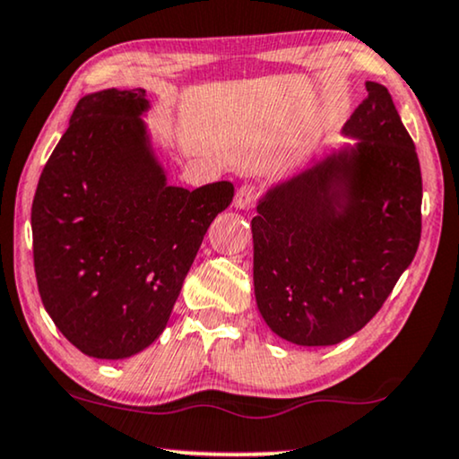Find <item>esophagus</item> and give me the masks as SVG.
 Masks as SVG:
<instances>
[{
	"instance_id": "1",
	"label": "esophagus",
	"mask_w": 459,
	"mask_h": 459,
	"mask_svg": "<svg viewBox=\"0 0 459 459\" xmlns=\"http://www.w3.org/2000/svg\"><path fill=\"white\" fill-rule=\"evenodd\" d=\"M257 199V189L254 185H243L235 195V205L238 210H251Z\"/></svg>"
}]
</instances>
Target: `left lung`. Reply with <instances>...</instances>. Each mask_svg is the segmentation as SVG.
<instances>
[{"instance_id": "8db88e82", "label": "left lung", "mask_w": 459, "mask_h": 459, "mask_svg": "<svg viewBox=\"0 0 459 459\" xmlns=\"http://www.w3.org/2000/svg\"><path fill=\"white\" fill-rule=\"evenodd\" d=\"M368 98L334 147L257 199L255 303L270 331L303 347L337 345L364 328L414 260L422 174L391 93Z\"/></svg>"}]
</instances>
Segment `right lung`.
<instances>
[{"instance_id": "right-lung-1", "label": "right lung", "mask_w": 459, "mask_h": 459, "mask_svg": "<svg viewBox=\"0 0 459 459\" xmlns=\"http://www.w3.org/2000/svg\"><path fill=\"white\" fill-rule=\"evenodd\" d=\"M150 108L145 89L81 98L35 191L39 295L89 358H131L162 334L205 230L235 195L229 180L168 183Z\"/></svg>"}]
</instances>
